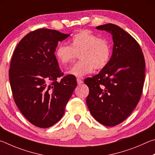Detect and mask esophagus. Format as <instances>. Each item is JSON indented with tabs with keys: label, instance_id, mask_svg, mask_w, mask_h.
Wrapping results in <instances>:
<instances>
[{
	"label": "esophagus",
	"instance_id": "1",
	"mask_svg": "<svg viewBox=\"0 0 155 155\" xmlns=\"http://www.w3.org/2000/svg\"><path fill=\"white\" fill-rule=\"evenodd\" d=\"M77 82H78V84H82L83 81H82V78H77Z\"/></svg>",
	"mask_w": 155,
	"mask_h": 155
}]
</instances>
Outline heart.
<instances>
[{
  "label": "heart",
  "mask_w": 155,
  "mask_h": 155,
  "mask_svg": "<svg viewBox=\"0 0 155 155\" xmlns=\"http://www.w3.org/2000/svg\"><path fill=\"white\" fill-rule=\"evenodd\" d=\"M61 64L72 63L80 54L81 61L67 73L77 77H82L92 73L94 69H101L107 65L112 54L110 43L86 31L75 34L70 45L61 43L55 51Z\"/></svg>",
  "instance_id": "obj_1"
}]
</instances>
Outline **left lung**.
I'll list each match as a JSON object with an SVG mask.
<instances>
[{
  "label": "left lung",
  "instance_id": "8db88e82",
  "mask_svg": "<svg viewBox=\"0 0 155 155\" xmlns=\"http://www.w3.org/2000/svg\"><path fill=\"white\" fill-rule=\"evenodd\" d=\"M96 28L112 35L113 52L106 67L85 79L89 88L86 104L97 121L114 127L125 120L140 101L145 80V60L139 43L120 27L107 24Z\"/></svg>",
  "mask_w": 155,
  "mask_h": 155
}]
</instances>
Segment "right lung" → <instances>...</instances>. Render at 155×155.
<instances>
[{"instance_id": "obj_1", "label": "right lung", "mask_w": 155, "mask_h": 155, "mask_svg": "<svg viewBox=\"0 0 155 155\" xmlns=\"http://www.w3.org/2000/svg\"><path fill=\"white\" fill-rule=\"evenodd\" d=\"M69 34L48 28L24 36L15 48L9 71L13 99L27 120L48 128L64 115L65 107L77 86L75 77L63 76L54 51L58 41Z\"/></svg>"}]
</instances>
